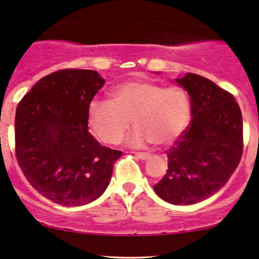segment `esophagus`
Wrapping results in <instances>:
<instances>
[{
    "instance_id": "1",
    "label": "esophagus",
    "mask_w": 259,
    "mask_h": 259,
    "mask_svg": "<svg viewBox=\"0 0 259 259\" xmlns=\"http://www.w3.org/2000/svg\"><path fill=\"white\" fill-rule=\"evenodd\" d=\"M135 154H136V157H138V158H140L141 160H146V159L150 158V154L146 153V152H136Z\"/></svg>"
}]
</instances>
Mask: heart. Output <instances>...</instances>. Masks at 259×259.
<instances>
[{
	"label": "heart",
	"mask_w": 259,
	"mask_h": 259,
	"mask_svg": "<svg viewBox=\"0 0 259 259\" xmlns=\"http://www.w3.org/2000/svg\"><path fill=\"white\" fill-rule=\"evenodd\" d=\"M191 102L179 86L164 88L147 80H130L112 91V101L94 100L89 106V124L101 141L118 145L132 120L136 129L127 139L132 147L174 144L189 125Z\"/></svg>",
	"instance_id": "obj_1"
}]
</instances>
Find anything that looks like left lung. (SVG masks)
Listing matches in <instances>:
<instances>
[{
    "label": "left lung",
    "mask_w": 259,
    "mask_h": 259,
    "mask_svg": "<svg viewBox=\"0 0 259 259\" xmlns=\"http://www.w3.org/2000/svg\"><path fill=\"white\" fill-rule=\"evenodd\" d=\"M190 95L191 123L167 151L168 170L153 186L171 204H194L218 192L242 156V114L230 92L197 74L175 79Z\"/></svg>",
    "instance_id": "left-lung-1"
}]
</instances>
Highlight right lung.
<instances>
[{
    "mask_svg": "<svg viewBox=\"0 0 259 259\" xmlns=\"http://www.w3.org/2000/svg\"><path fill=\"white\" fill-rule=\"evenodd\" d=\"M105 79L95 70L44 76L17 106L16 156L30 185L67 207L97 200L121 151L101 146L89 132V106Z\"/></svg>",
    "mask_w": 259,
    "mask_h": 259,
    "instance_id": "right-lung-1",
    "label": "right lung"
}]
</instances>
